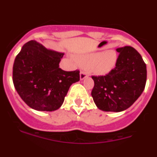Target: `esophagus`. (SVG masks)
<instances>
[{
	"label": "esophagus",
	"mask_w": 157,
	"mask_h": 157,
	"mask_svg": "<svg viewBox=\"0 0 157 157\" xmlns=\"http://www.w3.org/2000/svg\"><path fill=\"white\" fill-rule=\"evenodd\" d=\"M87 76H88V74H87L86 71H81V72H80V79L83 80Z\"/></svg>",
	"instance_id": "1"
}]
</instances>
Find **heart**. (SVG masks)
I'll use <instances>...</instances> for the list:
<instances>
[{"mask_svg":"<svg viewBox=\"0 0 157 157\" xmlns=\"http://www.w3.org/2000/svg\"><path fill=\"white\" fill-rule=\"evenodd\" d=\"M80 63L89 67L92 73L97 75H105L116 67L117 55L113 50L105 52H94L78 57Z\"/></svg>","mask_w":157,"mask_h":157,"instance_id":"heart-1","label":"heart"}]
</instances>
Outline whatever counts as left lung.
<instances>
[{"instance_id":"8db88e82","label":"left lung","mask_w":157,"mask_h":157,"mask_svg":"<svg viewBox=\"0 0 157 157\" xmlns=\"http://www.w3.org/2000/svg\"><path fill=\"white\" fill-rule=\"evenodd\" d=\"M117 63L105 76H92L91 95L98 109L105 112H122L130 108L143 92L146 83V64L131 46L116 49Z\"/></svg>"}]
</instances>
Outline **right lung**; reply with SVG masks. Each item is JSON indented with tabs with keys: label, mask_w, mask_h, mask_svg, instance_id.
Here are the masks:
<instances>
[{
	"label": "right lung",
	"mask_w": 157,
	"mask_h": 157,
	"mask_svg": "<svg viewBox=\"0 0 157 157\" xmlns=\"http://www.w3.org/2000/svg\"><path fill=\"white\" fill-rule=\"evenodd\" d=\"M63 54L47 49L32 40L16 56L12 71L14 86L31 109L56 110L63 104L71 86L79 81L78 70L65 71L59 68Z\"/></svg>",
	"instance_id": "add662e5"
}]
</instances>
